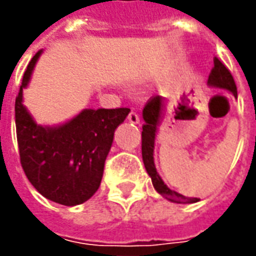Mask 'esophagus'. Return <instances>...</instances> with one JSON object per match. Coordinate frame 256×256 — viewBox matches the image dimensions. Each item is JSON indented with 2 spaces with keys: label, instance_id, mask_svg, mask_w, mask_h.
Returning <instances> with one entry per match:
<instances>
[{
  "label": "esophagus",
  "instance_id": "obj_1",
  "mask_svg": "<svg viewBox=\"0 0 256 256\" xmlns=\"http://www.w3.org/2000/svg\"><path fill=\"white\" fill-rule=\"evenodd\" d=\"M128 122L133 123V124H138L140 123V116L137 112H134V111L130 112V114H128Z\"/></svg>",
  "mask_w": 256,
  "mask_h": 256
}]
</instances>
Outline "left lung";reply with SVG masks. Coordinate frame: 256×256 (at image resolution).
Returning <instances> with one entry per match:
<instances>
[{
	"label": "left lung",
	"instance_id": "8db88e82",
	"mask_svg": "<svg viewBox=\"0 0 256 256\" xmlns=\"http://www.w3.org/2000/svg\"><path fill=\"white\" fill-rule=\"evenodd\" d=\"M208 84L211 88L229 90L230 93H233L234 97H237V88L236 84H234V79L232 76V74L229 72V70L220 63V58H214V68L211 70V74H210ZM164 106H166V98H163L160 96H155L146 102V106H144V111H142L144 126H142V134H141V138H142L141 150H142V160H144L145 170L150 174L156 192L160 193L163 198H166L167 200L174 202V203H194V202H198V198H185L184 194H180L176 190H172L166 184L163 182L160 176L156 172L155 162H154L155 136L158 126H159V123L162 122V118H163Z\"/></svg>",
	"mask_w": 256,
	"mask_h": 256
}]
</instances>
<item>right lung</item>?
<instances>
[{"instance_id":"1","label":"right lung","mask_w":256,"mask_h":256,"mask_svg":"<svg viewBox=\"0 0 256 256\" xmlns=\"http://www.w3.org/2000/svg\"><path fill=\"white\" fill-rule=\"evenodd\" d=\"M41 53L36 52L27 66L14 102L20 163L44 198L76 206L89 200L100 186L114 133L130 110H84L60 126L36 124L23 106V89Z\"/></svg>"}]
</instances>
